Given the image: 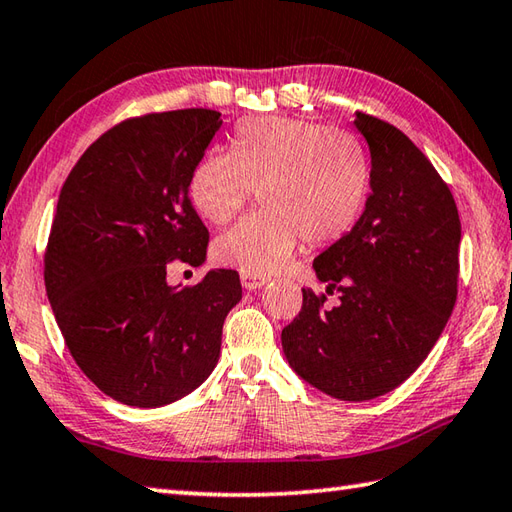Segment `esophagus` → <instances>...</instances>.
I'll return each mask as SVG.
<instances>
[{
  "mask_svg": "<svg viewBox=\"0 0 512 512\" xmlns=\"http://www.w3.org/2000/svg\"><path fill=\"white\" fill-rule=\"evenodd\" d=\"M241 285L247 291H256L263 285H267V278L265 276H254V274H241Z\"/></svg>",
  "mask_w": 512,
  "mask_h": 512,
  "instance_id": "obj_1",
  "label": "esophagus"
}]
</instances>
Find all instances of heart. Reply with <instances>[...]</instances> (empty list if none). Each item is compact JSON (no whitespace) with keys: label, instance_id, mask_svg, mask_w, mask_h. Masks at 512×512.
Segmentation results:
<instances>
[{"label":"heart","instance_id":"b5f03b06","mask_svg":"<svg viewBox=\"0 0 512 512\" xmlns=\"http://www.w3.org/2000/svg\"><path fill=\"white\" fill-rule=\"evenodd\" d=\"M260 192V210L216 238L214 260L241 274L269 276L296 252L342 241L371 192L367 150L349 132L291 119L258 117L238 125L232 154H205L190 176L194 210L225 225Z\"/></svg>","mask_w":512,"mask_h":512}]
</instances>
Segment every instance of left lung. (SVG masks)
<instances>
[{
    "label": "left lung",
    "mask_w": 512,
    "mask_h": 512,
    "mask_svg": "<svg viewBox=\"0 0 512 512\" xmlns=\"http://www.w3.org/2000/svg\"><path fill=\"white\" fill-rule=\"evenodd\" d=\"M371 196L356 227L314 260L327 291L302 289L283 351L302 380L362 402L393 391L429 356L457 300L462 225L433 163L395 125L356 112ZM339 291L336 308L326 296Z\"/></svg>",
    "instance_id": "left-lung-1"
}]
</instances>
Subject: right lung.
<instances>
[{
  "label": "right lung",
  "mask_w": 512,
  "mask_h": 512,
  "mask_svg": "<svg viewBox=\"0 0 512 512\" xmlns=\"http://www.w3.org/2000/svg\"><path fill=\"white\" fill-rule=\"evenodd\" d=\"M221 125L207 108L125 119L61 187L44 256L48 300L79 369L121 404L154 409L203 384L243 296L234 269L181 289L165 280L174 260H205L210 232L190 176Z\"/></svg>",
  "instance_id": "right-lung-1"
}]
</instances>
